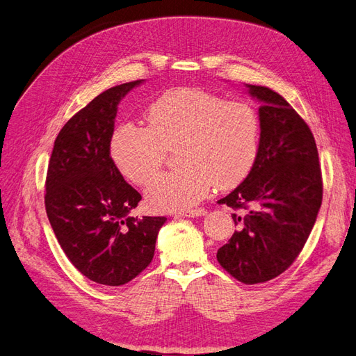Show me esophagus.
Listing matches in <instances>:
<instances>
[{
	"label": "esophagus",
	"instance_id": "obj_1",
	"mask_svg": "<svg viewBox=\"0 0 356 356\" xmlns=\"http://www.w3.org/2000/svg\"><path fill=\"white\" fill-rule=\"evenodd\" d=\"M207 211L204 208H196V209H187V211H181L179 216L182 217H200L205 216Z\"/></svg>",
	"mask_w": 356,
	"mask_h": 356
}]
</instances>
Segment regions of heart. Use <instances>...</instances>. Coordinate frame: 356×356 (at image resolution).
Masks as SVG:
<instances>
[{
  "mask_svg": "<svg viewBox=\"0 0 356 356\" xmlns=\"http://www.w3.org/2000/svg\"><path fill=\"white\" fill-rule=\"evenodd\" d=\"M147 127L121 124L109 152L124 178L147 186L175 152L179 169L157 178L147 190L149 207L179 211L196 205L214 184L234 188L252 172L261 120L247 102L226 100L202 88L168 90L145 112Z\"/></svg>",
  "mask_w": 356,
  "mask_h": 356,
  "instance_id": "1",
  "label": "heart"
}]
</instances>
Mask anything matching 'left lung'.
I'll return each mask as SVG.
<instances>
[{"label": "left lung", "instance_id": "obj_1", "mask_svg": "<svg viewBox=\"0 0 356 356\" xmlns=\"http://www.w3.org/2000/svg\"><path fill=\"white\" fill-rule=\"evenodd\" d=\"M262 102L261 139L254 166L232 193L220 199L238 230L218 248L217 261L244 284L273 280L301 253L322 205L318 147L307 122L280 94L247 85Z\"/></svg>", "mask_w": 356, "mask_h": 356}]
</instances>
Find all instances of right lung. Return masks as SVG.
Here are the masks:
<instances>
[{"instance_id": "1", "label": "right lung", "mask_w": 356, "mask_h": 356, "mask_svg": "<svg viewBox=\"0 0 356 356\" xmlns=\"http://www.w3.org/2000/svg\"><path fill=\"white\" fill-rule=\"evenodd\" d=\"M140 81L103 91L65 122L47 166L44 207L65 256L90 280L121 286L154 257L166 217H130L142 196L113 165L118 103Z\"/></svg>"}]
</instances>
